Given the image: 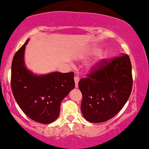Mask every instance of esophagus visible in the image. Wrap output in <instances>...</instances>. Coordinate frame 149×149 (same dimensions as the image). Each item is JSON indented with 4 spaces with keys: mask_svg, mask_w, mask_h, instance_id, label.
I'll return each mask as SVG.
<instances>
[{
    "mask_svg": "<svg viewBox=\"0 0 149 149\" xmlns=\"http://www.w3.org/2000/svg\"><path fill=\"white\" fill-rule=\"evenodd\" d=\"M74 82H75V87H76V88H77V87H78V82H79V77L77 76V75H76V76L74 77Z\"/></svg>",
    "mask_w": 149,
    "mask_h": 149,
    "instance_id": "esophagus-1",
    "label": "esophagus"
}]
</instances>
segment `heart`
Returning a JSON list of instances; mask_svg holds the SVG:
<instances>
[{"label": "heart", "instance_id": "obj_1", "mask_svg": "<svg viewBox=\"0 0 149 149\" xmlns=\"http://www.w3.org/2000/svg\"><path fill=\"white\" fill-rule=\"evenodd\" d=\"M104 57H105V55H104V54H102V53L99 54L97 56L98 59H100V60H101V59H103Z\"/></svg>", "mask_w": 149, "mask_h": 149}]
</instances>
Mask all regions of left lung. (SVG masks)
<instances>
[{"instance_id":"1","label":"left lung","mask_w":149,"mask_h":149,"mask_svg":"<svg viewBox=\"0 0 149 149\" xmlns=\"http://www.w3.org/2000/svg\"><path fill=\"white\" fill-rule=\"evenodd\" d=\"M78 86L82 94L81 110L90 123H102L114 117L128 101L133 86L131 60L121 54L103 59L93 67Z\"/></svg>"}]
</instances>
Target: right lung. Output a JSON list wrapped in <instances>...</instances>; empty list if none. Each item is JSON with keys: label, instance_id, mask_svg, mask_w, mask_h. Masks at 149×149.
Here are the masks:
<instances>
[{"label": "right lung", "instance_id": "1", "mask_svg": "<svg viewBox=\"0 0 149 149\" xmlns=\"http://www.w3.org/2000/svg\"><path fill=\"white\" fill-rule=\"evenodd\" d=\"M28 41L16 52L12 61V93L29 118L40 123H51L59 116L62 100L74 88V72L36 75L29 71L24 64Z\"/></svg>", "mask_w": 149, "mask_h": 149}]
</instances>
